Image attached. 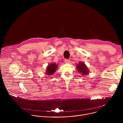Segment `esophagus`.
<instances>
[{"label":"esophagus","mask_w":123,"mask_h":123,"mask_svg":"<svg viewBox=\"0 0 123 123\" xmlns=\"http://www.w3.org/2000/svg\"><path fill=\"white\" fill-rule=\"evenodd\" d=\"M64 62H65V63H70V61L69 60V59H65V60H64Z\"/></svg>","instance_id":"esophagus-1"}]
</instances>
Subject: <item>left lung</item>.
Masks as SVG:
<instances>
[{
    "instance_id": "8db88e82",
    "label": "left lung",
    "mask_w": 123,
    "mask_h": 123,
    "mask_svg": "<svg viewBox=\"0 0 123 123\" xmlns=\"http://www.w3.org/2000/svg\"><path fill=\"white\" fill-rule=\"evenodd\" d=\"M77 68L78 71L83 75H86L88 73V68L83 62H79L77 65Z\"/></svg>"
}]
</instances>
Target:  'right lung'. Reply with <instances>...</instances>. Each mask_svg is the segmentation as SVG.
<instances>
[{"instance_id": "obj_1", "label": "right lung", "mask_w": 123, "mask_h": 123, "mask_svg": "<svg viewBox=\"0 0 123 123\" xmlns=\"http://www.w3.org/2000/svg\"><path fill=\"white\" fill-rule=\"evenodd\" d=\"M57 65L55 63L50 64L47 68L46 74L48 75H52L57 69Z\"/></svg>"}]
</instances>
